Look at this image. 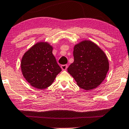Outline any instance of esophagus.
<instances>
[{
    "label": "esophagus",
    "mask_w": 129,
    "mask_h": 129,
    "mask_svg": "<svg viewBox=\"0 0 129 129\" xmlns=\"http://www.w3.org/2000/svg\"><path fill=\"white\" fill-rule=\"evenodd\" d=\"M61 68L62 70H66L68 68V65H61Z\"/></svg>",
    "instance_id": "obj_1"
}]
</instances>
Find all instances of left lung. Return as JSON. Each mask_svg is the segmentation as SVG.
Masks as SVG:
<instances>
[{"label": "left lung", "mask_w": 129, "mask_h": 129, "mask_svg": "<svg viewBox=\"0 0 129 129\" xmlns=\"http://www.w3.org/2000/svg\"><path fill=\"white\" fill-rule=\"evenodd\" d=\"M74 61L67 69L78 86L86 90L95 89L106 77L109 62L104 52L90 40L74 46Z\"/></svg>", "instance_id": "obj_1"}]
</instances>
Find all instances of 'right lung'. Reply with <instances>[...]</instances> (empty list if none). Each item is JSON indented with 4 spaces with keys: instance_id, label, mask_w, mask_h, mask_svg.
Wrapping results in <instances>:
<instances>
[{
    "instance_id": "1",
    "label": "right lung",
    "mask_w": 129,
    "mask_h": 129,
    "mask_svg": "<svg viewBox=\"0 0 129 129\" xmlns=\"http://www.w3.org/2000/svg\"><path fill=\"white\" fill-rule=\"evenodd\" d=\"M52 51L53 47L47 42H39L23 55L21 63L23 76L36 89L49 87L61 71Z\"/></svg>"
}]
</instances>
